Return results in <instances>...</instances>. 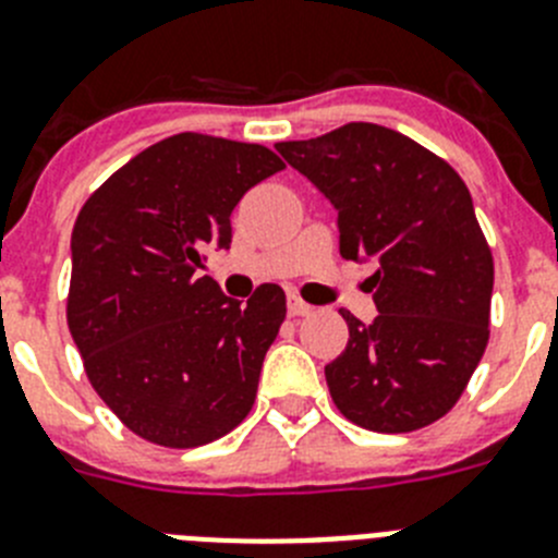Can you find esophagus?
I'll list each match as a JSON object with an SVG mask.
<instances>
[{
	"label": "esophagus",
	"instance_id": "1",
	"mask_svg": "<svg viewBox=\"0 0 558 558\" xmlns=\"http://www.w3.org/2000/svg\"><path fill=\"white\" fill-rule=\"evenodd\" d=\"M310 310H313V307H310L307 302H302L299 295H288V313L290 315H307Z\"/></svg>",
	"mask_w": 558,
	"mask_h": 558
}]
</instances>
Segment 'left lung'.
<instances>
[{"mask_svg": "<svg viewBox=\"0 0 558 558\" xmlns=\"http://www.w3.org/2000/svg\"><path fill=\"white\" fill-rule=\"evenodd\" d=\"M276 150L338 211L340 256L377 263L366 282L377 318L340 310L349 343L324 368L335 405L366 430L430 425L489 340L495 265L470 190L445 159L372 122Z\"/></svg>", "mask_w": 558, "mask_h": 558, "instance_id": "obj_1", "label": "left lung"}]
</instances>
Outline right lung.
Here are the masks:
<instances>
[{
    "label": "right lung",
    "instance_id": "1",
    "mask_svg": "<svg viewBox=\"0 0 558 558\" xmlns=\"http://www.w3.org/2000/svg\"><path fill=\"white\" fill-rule=\"evenodd\" d=\"M282 167L263 145L175 133L77 215L69 332L102 402L153 445H209L254 405L284 290L259 284L243 304L198 270L206 248L231 245L240 198Z\"/></svg>",
    "mask_w": 558,
    "mask_h": 558
}]
</instances>
